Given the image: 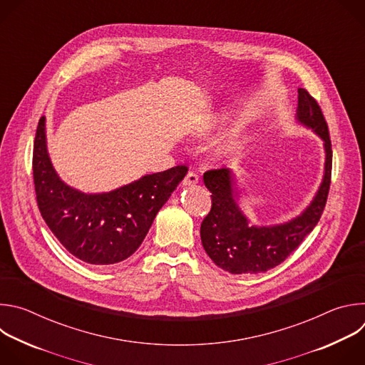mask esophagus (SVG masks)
Here are the masks:
<instances>
[{"label":"esophagus","instance_id":"esophagus-1","mask_svg":"<svg viewBox=\"0 0 365 365\" xmlns=\"http://www.w3.org/2000/svg\"><path fill=\"white\" fill-rule=\"evenodd\" d=\"M197 180H199L197 173L190 170V172H187L186 178L183 179V185H185V186H193V185H196V183H197Z\"/></svg>","mask_w":365,"mask_h":365}]
</instances>
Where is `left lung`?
Returning <instances> with one entry per match:
<instances>
[{"mask_svg":"<svg viewBox=\"0 0 365 365\" xmlns=\"http://www.w3.org/2000/svg\"><path fill=\"white\" fill-rule=\"evenodd\" d=\"M297 92V121L324 140L327 153L321 187L300 217L280 225L251 227L235 202L231 170L212 169L203 173L205 186L212 192V207L200 224L202 245L212 262L231 274L264 273L283 263L317 227L325 210L332 172L329 130L317 99L303 88Z\"/></svg>","mask_w":365,"mask_h":365,"instance_id":"obj_1","label":"left lung"}]
</instances>
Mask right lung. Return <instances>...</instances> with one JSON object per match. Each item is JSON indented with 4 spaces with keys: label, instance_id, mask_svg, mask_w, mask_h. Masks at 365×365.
Masks as SVG:
<instances>
[{
    "label": "right lung",
    "instance_id": "1",
    "mask_svg": "<svg viewBox=\"0 0 365 365\" xmlns=\"http://www.w3.org/2000/svg\"><path fill=\"white\" fill-rule=\"evenodd\" d=\"M186 173L187 166L179 165L108 193H82L62 182L51 166L44 117L38 120L33 148L38 211L59 242L88 264H115L134 254Z\"/></svg>",
    "mask_w": 365,
    "mask_h": 365
}]
</instances>
